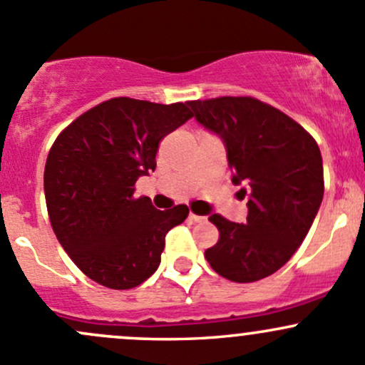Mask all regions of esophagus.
I'll return each mask as SVG.
<instances>
[{
    "label": "esophagus",
    "instance_id": "obj_1",
    "mask_svg": "<svg viewBox=\"0 0 365 365\" xmlns=\"http://www.w3.org/2000/svg\"><path fill=\"white\" fill-rule=\"evenodd\" d=\"M189 218H190V220H192V222H199V220H202V218H205V217H201V215H195V213L190 212Z\"/></svg>",
    "mask_w": 365,
    "mask_h": 365
}]
</instances>
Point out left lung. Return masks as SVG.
<instances>
[{
	"label": "left lung",
	"mask_w": 365,
	"mask_h": 365,
	"mask_svg": "<svg viewBox=\"0 0 365 365\" xmlns=\"http://www.w3.org/2000/svg\"><path fill=\"white\" fill-rule=\"evenodd\" d=\"M195 120L224 141L232 183L248 194L247 224L213 213L220 237L205 252L215 273L250 283L289 262L324 197L322 153L289 115L255 98L190 101Z\"/></svg>",
	"instance_id": "8db88e82"
}]
</instances>
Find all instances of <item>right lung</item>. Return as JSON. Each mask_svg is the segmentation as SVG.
Segmentation results:
<instances>
[{
	"label": "right lung",
	"instance_id": "obj_1",
	"mask_svg": "<svg viewBox=\"0 0 365 365\" xmlns=\"http://www.w3.org/2000/svg\"><path fill=\"white\" fill-rule=\"evenodd\" d=\"M189 118V103L113 98L53 141L43 175L52 229L99 285L128 290L150 278L168 231L189 215L185 205L159 212L148 197H134L136 180L155 170L160 140Z\"/></svg>",
	"mask_w": 365,
	"mask_h": 365
}]
</instances>
